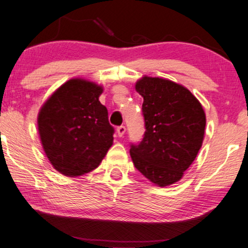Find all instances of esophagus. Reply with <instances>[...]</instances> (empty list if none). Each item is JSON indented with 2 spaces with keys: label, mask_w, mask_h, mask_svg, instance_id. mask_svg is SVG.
<instances>
[{
  "label": "esophagus",
  "mask_w": 248,
  "mask_h": 248,
  "mask_svg": "<svg viewBox=\"0 0 248 248\" xmlns=\"http://www.w3.org/2000/svg\"><path fill=\"white\" fill-rule=\"evenodd\" d=\"M116 131H117L118 137L123 138L124 134H125V131H126V127H125L124 125H121V126H118V127L116 128Z\"/></svg>",
  "instance_id": "1"
}]
</instances>
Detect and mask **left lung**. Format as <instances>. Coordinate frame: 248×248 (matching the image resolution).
Masks as SVG:
<instances>
[{
	"label": "left lung",
	"instance_id": "left-lung-1",
	"mask_svg": "<svg viewBox=\"0 0 248 248\" xmlns=\"http://www.w3.org/2000/svg\"><path fill=\"white\" fill-rule=\"evenodd\" d=\"M143 97L144 137L131 144L135 168L155 185L178 182L202 147L205 113L191 91L161 78L143 77L135 83Z\"/></svg>",
	"mask_w": 248,
	"mask_h": 248
}]
</instances>
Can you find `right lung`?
<instances>
[{
    "mask_svg": "<svg viewBox=\"0 0 248 248\" xmlns=\"http://www.w3.org/2000/svg\"><path fill=\"white\" fill-rule=\"evenodd\" d=\"M103 87L83 79L62 84L40 108L43 149L61 174L78 177L96 169L113 144L114 127L100 104Z\"/></svg>",
    "mask_w": 248,
    "mask_h": 248,
    "instance_id": "add662e5",
    "label": "right lung"
}]
</instances>
